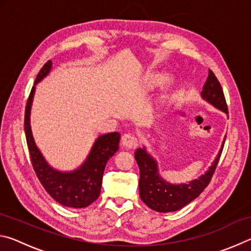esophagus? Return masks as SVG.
Here are the masks:
<instances>
[{"mask_svg":"<svg viewBox=\"0 0 251 251\" xmlns=\"http://www.w3.org/2000/svg\"><path fill=\"white\" fill-rule=\"evenodd\" d=\"M122 145L123 147L128 148V150H130V148H136L138 146V139L135 135L127 133L122 136Z\"/></svg>","mask_w":251,"mask_h":251,"instance_id":"esophagus-1","label":"esophagus"}]
</instances>
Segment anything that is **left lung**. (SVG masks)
<instances>
[{
	"instance_id": "1",
	"label": "left lung",
	"mask_w": 251,
	"mask_h": 251,
	"mask_svg": "<svg viewBox=\"0 0 251 251\" xmlns=\"http://www.w3.org/2000/svg\"><path fill=\"white\" fill-rule=\"evenodd\" d=\"M201 97L216 108L228 114V107L222 85L210 70L202 87ZM224 144L225 141L214 163L203 175L198 177V179H194L187 184L178 185L171 184L159 176L157 161L148 154L145 147L136 150L135 159L139 167L138 185L139 196L142 201L151 209L158 212L176 211L188 205L190 201L196 199L209 184L222 156Z\"/></svg>"
}]
</instances>
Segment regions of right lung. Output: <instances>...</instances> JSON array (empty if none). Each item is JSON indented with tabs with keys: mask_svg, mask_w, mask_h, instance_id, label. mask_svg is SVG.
Wrapping results in <instances>:
<instances>
[{
	"mask_svg": "<svg viewBox=\"0 0 251 251\" xmlns=\"http://www.w3.org/2000/svg\"><path fill=\"white\" fill-rule=\"evenodd\" d=\"M50 70L52 62L48 61L36 76L25 107L24 129L29 156L37 178L54 201L65 207L84 208L99 198L105 166L110 157L118 151L121 135L114 131L99 136L87 158L75 171L59 172L50 166L34 142L29 116L35 85L48 76Z\"/></svg>",
	"mask_w": 251,
	"mask_h": 251,
	"instance_id": "1",
	"label": "right lung"
}]
</instances>
